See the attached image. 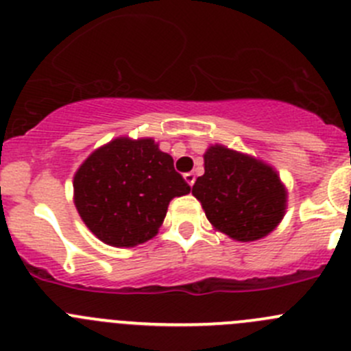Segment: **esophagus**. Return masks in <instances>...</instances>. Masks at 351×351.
Segmentation results:
<instances>
[{"instance_id":"34e87169","label":"esophagus","mask_w":351,"mask_h":351,"mask_svg":"<svg viewBox=\"0 0 351 351\" xmlns=\"http://www.w3.org/2000/svg\"><path fill=\"white\" fill-rule=\"evenodd\" d=\"M183 178H185V182L189 183V185H194L195 183V175L194 173H185V175H183Z\"/></svg>"}]
</instances>
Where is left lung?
<instances>
[{
  "mask_svg": "<svg viewBox=\"0 0 351 351\" xmlns=\"http://www.w3.org/2000/svg\"><path fill=\"white\" fill-rule=\"evenodd\" d=\"M192 194L208 220L235 241H258L270 234L286 211V189L270 166L223 145L204 154V175Z\"/></svg>",
  "mask_w": 351,
  "mask_h": 351,
  "instance_id": "8db88e82",
  "label": "left lung"
}]
</instances>
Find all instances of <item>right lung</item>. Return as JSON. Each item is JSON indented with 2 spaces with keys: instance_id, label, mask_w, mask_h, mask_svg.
Wrapping results in <instances>:
<instances>
[{
  "instance_id": "right-lung-1",
  "label": "right lung",
  "mask_w": 351,
  "mask_h": 351,
  "mask_svg": "<svg viewBox=\"0 0 351 351\" xmlns=\"http://www.w3.org/2000/svg\"><path fill=\"white\" fill-rule=\"evenodd\" d=\"M191 192L173 157L152 138H116L95 150L74 176V202L86 227L106 244L149 241L173 197Z\"/></svg>"
}]
</instances>
